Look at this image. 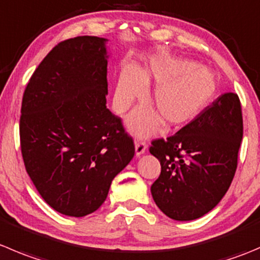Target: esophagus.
<instances>
[{"instance_id": "34e87169", "label": "esophagus", "mask_w": 260, "mask_h": 260, "mask_svg": "<svg viewBox=\"0 0 260 260\" xmlns=\"http://www.w3.org/2000/svg\"><path fill=\"white\" fill-rule=\"evenodd\" d=\"M147 150V145H146L145 141L140 140V141H136V155L141 156L146 152Z\"/></svg>"}]
</instances>
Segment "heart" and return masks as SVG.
<instances>
[{
  "instance_id": "b5f03b06",
  "label": "heart",
  "mask_w": 260,
  "mask_h": 260,
  "mask_svg": "<svg viewBox=\"0 0 260 260\" xmlns=\"http://www.w3.org/2000/svg\"><path fill=\"white\" fill-rule=\"evenodd\" d=\"M151 84H156L148 96L154 112L138 108L128 119L137 135L153 132L158 119L168 129L186 124L210 104L217 90L216 77L207 69L189 60L156 55L135 71L127 69L120 74L114 95L118 112L127 110Z\"/></svg>"
}]
</instances>
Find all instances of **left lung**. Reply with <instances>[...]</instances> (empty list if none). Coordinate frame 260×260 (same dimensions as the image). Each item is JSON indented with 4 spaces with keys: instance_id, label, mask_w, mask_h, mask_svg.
I'll use <instances>...</instances> for the list:
<instances>
[{
    "instance_id": "left-lung-1",
    "label": "left lung",
    "mask_w": 260,
    "mask_h": 260,
    "mask_svg": "<svg viewBox=\"0 0 260 260\" xmlns=\"http://www.w3.org/2000/svg\"><path fill=\"white\" fill-rule=\"evenodd\" d=\"M243 140L240 99L226 92L166 140L151 142L161 174L151 185L156 206L168 217L190 221L218 205L235 175Z\"/></svg>"
}]
</instances>
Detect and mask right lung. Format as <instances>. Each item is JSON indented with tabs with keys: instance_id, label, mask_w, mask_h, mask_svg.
Returning a JSON list of instances; mask_svg holds the SVG:
<instances>
[{
	"instance_id": "add662e5",
	"label": "right lung",
	"mask_w": 260,
	"mask_h": 260,
	"mask_svg": "<svg viewBox=\"0 0 260 260\" xmlns=\"http://www.w3.org/2000/svg\"><path fill=\"white\" fill-rule=\"evenodd\" d=\"M105 43L89 35L58 43L22 96L20 145L26 173L53 210L72 217L95 212L135 156L122 119L107 108Z\"/></svg>"
}]
</instances>
